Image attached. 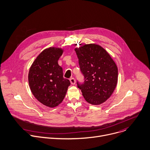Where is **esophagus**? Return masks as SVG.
<instances>
[{"instance_id":"1","label":"esophagus","mask_w":150,"mask_h":150,"mask_svg":"<svg viewBox=\"0 0 150 150\" xmlns=\"http://www.w3.org/2000/svg\"><path fill=\"white\" fill-rule=\"evenodd\" d=\"M70 83L71 84H75L76 83V80L73 77H71L70 79Z\"/></svg>"}]
</instances>
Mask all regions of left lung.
I'll return each instance as SVG.
<instances>
[{
	"mask_svg": "<svg viewBox=\"0 0 150 150\" xmlns=\"http://www.w3.org/2000/svg\"><path fill=\"white\" fill-rule=\"evenodd\" d=\"M83 83L77 81L85 100L98 105L105 102L113 93L117 82V68L108 52L101 46L85 44L76 48Z\"/></svg>",
	"mask_w": 150,
	"mask_h": 150,
	"instance_id": "obj_1",
	"label": "left lung"
}]
</instances>
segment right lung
Returning a JSON list of instances; mask_svg holds the SVG:
<instances>
[{
	"mask_svg": "<svg viewBox=\"0 0 150 150\" xmlns=\"http://www.w3.org/2000/svg\"><path fill=\"white\" fill-rule=\"evenodd\" d=\"M63 50L50 47L42 51L30 67L28 82L35 98L43 105L54 108L60 104L67 93L70 80L63 77L58 64Z\"/></svg>",
	"mask_w": 150,
	"mask_h": 150,
	"instance_id": "add662e5",
	"label": "right lung"
}]
</instances>
